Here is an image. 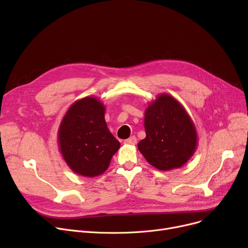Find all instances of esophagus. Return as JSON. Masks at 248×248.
I'll return each instance as SVG.
<instances>
[{"label":"esophagus","mask_w":248,"mask_h":248,"mask_svg":"<svg viewBox=\"0 0 248 248\" xmlns=\"http://www.w3.org/2000/svg\"><path fill=\"white\" fill-rule=\"evenodd\" d=\"M124 142L125 145H136L137 144V138L135 136H133L131 138H128L127 140H125Z\"/></svg>","instance_id":"obj_1"}]
</instances>
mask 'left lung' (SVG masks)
Masks as SVG:
<instances>
[{
    "label": "left lung",
    "mask_w": 248,
    "mask_h": 248,
    "mask_svg": "<svg viewBox=\"0 0 248 248\" xmlns=\"http://www.w3.org/2000/svg\"><path fill=\"white\" fill-rule=\"evenodd\" d=\"M146 138L138 149L148 163L158 170L170 171L184 166L198 145L191 116L172 95L162 93L145 110Z\"/></svg>",
    "instance_id": "left-lung-1"
}]
</instances>
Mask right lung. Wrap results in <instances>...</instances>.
Returning a JSON list of instances; mask_svg holds the SVG:
<instances>
[{
  "label": "right lung",
  "mask_w": 248,
  "mask_h": 248,
  "mask_svg": "<svg viewBox=\"0 0 248 248\" xmlns=\"http://www.w3.org/2000/svg\"><path fill=\"white\" fill-rule=\"evenodd\" d=\"M106 107L94 96L73 102L60 123L57 140L62 158L71 170L93 178L108 170L121 144L104 120Z\"/></svg>",
  "instance_id": "right-lung-1"
}]
</instances>
